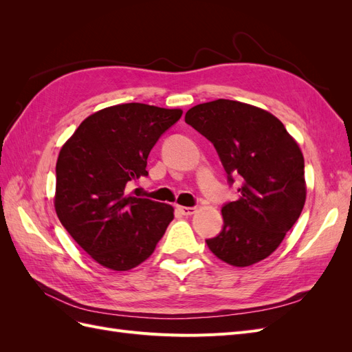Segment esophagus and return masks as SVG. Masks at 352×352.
<instances>
[{"label":"esophagus","mask_w":352,"mask_h":352,"mask_svg":"<svg viewBox=\"0 0 352 352\" xmlns=\"http://www.w3.org/2000/svg\"><path fill=\"white\" fill-rule=\"evenodd\" d=\"M177 210H179L180 212H182L184 216H192L194 212L197 211V208H195V207H182V206H179V207H177Z\"/></svg>","instance_id":"esophagus-1"}]
</instances>
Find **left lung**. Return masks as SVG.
Masks as SVG:
<instances>
[{
    "label": "left lung",
    "instance_id": "1",
    "mask_svg": "<svg viewBox=\"0 0 352 352\" xmlns=\"http://www.w3.org/2000/svg\"><path fill=\"white\" fill-rule=\"evenodd\" d=\"M185 122L214 145L229 182L238 175L242 182L239 199L221 208L223 230L206 241L210 251L235 267L267 258L305 204L300 145L278 117L239 101L198 104Z\"/></svg>",
    "mask_w": 352,
    "mask_h": 352
}]
</instances>
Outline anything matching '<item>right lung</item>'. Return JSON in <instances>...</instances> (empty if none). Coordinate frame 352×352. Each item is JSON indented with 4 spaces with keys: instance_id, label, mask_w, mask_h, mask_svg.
<instances>
[{
    "instance_id": "1",
    "label": "right lung",
    "mask_w": 352,
    "mask_h": 352,
    "mask_svg": "<svg viewBox=\"0 0 352 352\" xmlns=\"http://www.w3.org/2000/svg\"><path fill=\"white\" fill-rule=\"evenodd\" d=\"M180 109L141 102L88 116L61 146L56 166V212L79 247L114 272L144 263L163 238L175 208L126 194L146 176V158Z\"/></svg>"
}]
</instances>
